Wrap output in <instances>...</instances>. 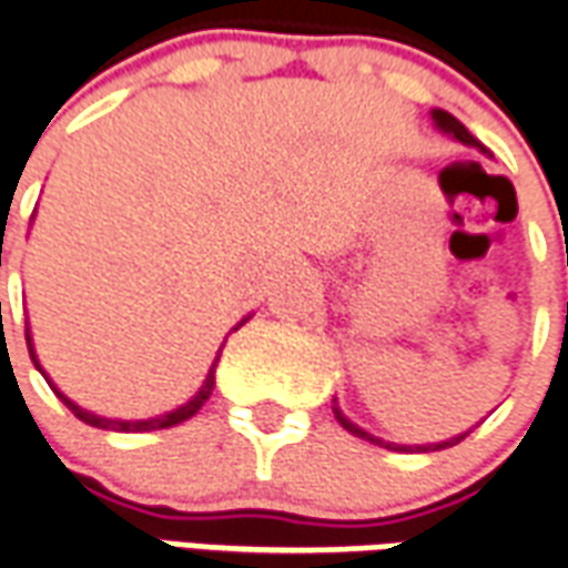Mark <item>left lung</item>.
Returning a JSON list of instances; mask_svg holds the SVG:
<instances>
[{
  "instance_id": "obj_1",
  "label": "left lung",
  "mask_w": 568,
  "mask_h": 568,
  "mask_svg": "<svg viewBox=\"0 0 568 568\" xmlns=\"http://www.w3.org/2000/svg\"><path fill=\"white\" fill-rule=\"evenodd\" d=\"M433 118H436V123H438V126H442V130L450 132V135H454V139H459V142H463V144H478V142H475V135H471V132L466 130V126H463V123H459V120L454 118V114H448V111H433ZM333 412H335V417H338V424L345 426L347 433H354V436L366 438V442H378V438L369 436V433H363V429H359V426L351 424V420H347V417L342 415V412H338V408H335V405H333ZM466 436H469V433H463V436L450 438V442H442V445H426V448H417V450H438V448H450V445H457V442H463V438H466ZM378 445H381V442H378ZM387 448H393V445H387ZM396 450H399V448H396ZM403 450H405V448H403Z\"/></svg>"
}]
</instances>
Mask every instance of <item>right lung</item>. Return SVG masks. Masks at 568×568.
I'll return each instance as SVG.
<instances>
[{"instance_id":"obj_1","label":"right lung","mask_w":568,"mask_h":568,"mask_svg":"<svg viewBox=\"0 0 568 568\" xmlns=\"http://www.w3.org/2000/svg\"><path fill=\"white\" fill-rule=\"evenodd\" d=\"M242 324H244V321H242ZM242 324H239V326H242ZM239 326H235V329H239ZM27 345H29V357H32V363H36V369L41 372L39 359H36V354H32V338H29V329H27ZM221 351H223V347H221ZM221 351H217V357H214V363H211L209 378H205V384H202V390H199L187 405H181V408H175V412H169V415H163V417H151V420H109V417L90 415V412H84V408H78L72 399H65L63 393L57 390L51 381H48V384H51L53 393H57V396L63 399L65 408H69V412H72L78 420H84V424L97 426V429H118V433H151V429H169V426H175V424H181V420L193 417L199 408L205 405V399H209L211 390H214V366H217V359H221ZM41 375H44V372H41Z\"/></svg>"}]
</instances>
